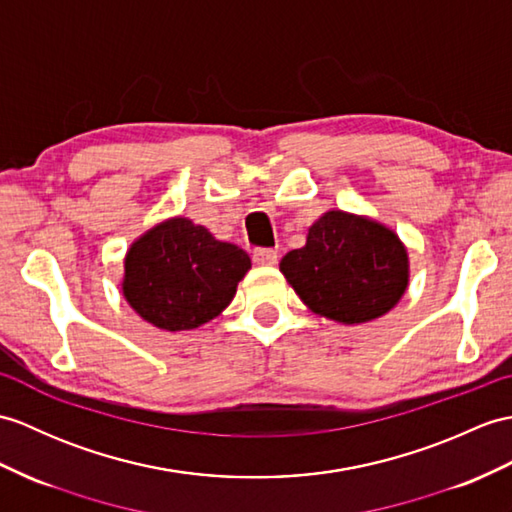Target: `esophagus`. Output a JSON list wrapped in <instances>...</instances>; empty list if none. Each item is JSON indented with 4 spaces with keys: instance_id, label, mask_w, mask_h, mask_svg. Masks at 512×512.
<instances>
[{
    "instance_id": "34e87169",
    "label": "esophagus",
    "mask_w": 512,
    "mask_h": 512,
    "mask_svg": "<svg viewBox=\"0 0 512 512\" xmlns=\"http://www.w3.org/2000/svg\"><path fill=\"white\" fill-rule=\"evenodd\" d=\"M277 251L275 248H255L253 261L259 266H275L277 264Z\"/></svg>"
}]
</instances>
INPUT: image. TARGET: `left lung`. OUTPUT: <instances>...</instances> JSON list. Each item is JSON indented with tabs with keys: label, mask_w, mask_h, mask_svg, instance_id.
<instances>
[{
	"label": "left lung",
	"mask_w": 512,
	"mask_h": 512,
	"mask_svg": "<svg viewBox=\"0 0 512 512\" xmlns=\"http://www.w3.org/2000/svg\"><path fill=\"white\" fill-rule=\"evenodd\" d=\"M279 268L314 314L344 325L384 316L408 288V253L399 237L344 211L318 218L305 246L285 255Z\"/></svg>",
	"instance_id": "8db88e82"
}]
</instances>
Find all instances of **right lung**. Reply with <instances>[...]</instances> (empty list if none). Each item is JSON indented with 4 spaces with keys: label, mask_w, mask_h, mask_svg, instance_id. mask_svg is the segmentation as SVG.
<instances>
[{
    "label": "right lung",
    "mask_w": 512,
    "mask_h": 512,
    "mask_svg": "<svg viewBox=\"0 0 512 512\" xmlns=\"http://www.w3.org/2000/svg\"><path fill=\"white\" fill-rule=\"evenodd\" d=\"M251 268L240 246L187 218L165 220L130 246L122 290L130 307L165 331L196 329L227 307Z\"/></svg>",
    "instance_id": "1"
}]
</instances>
